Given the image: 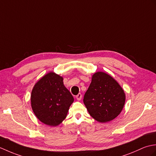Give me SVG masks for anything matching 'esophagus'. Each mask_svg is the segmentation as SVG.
I'll use <instances>...</instances> for the list:
<instances>
[{
    "mask_svg": "<svg viewBox=\"0 0 156 156\" xmlns=\"http://www.w3.org/2000/svg\"><path fill=\"white\" fill-rule=\"evenodd\" d=\"M81 98H82L81 93H79L77 95H76V99H77L78 101H80V100L81 99Z\"/></svg>",
    "mask_w": 156,
    "mask_h": 156,
    "instance_id": "34e87169",
    "label": "esophagus"
}]
</instances>
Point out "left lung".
I'll list each match as a JSON object with an SVG mask.
<instances>
[{
	"label": "left lung",
	"mask_w": 156,
	"mask_h": 156,
	"mask_svg": "<svg viewBox=\"0 0 156 156\" xmlns=\"http://www.w3.org/2000/svg\"><path fill=\"white\" fill-rule=\"evenodd\" d=\"M126 95L115 79L103 72L92 76L83 102L93 119L105 123L115 119L123 109Z\"/></svg>",
	"instance_id": "obj_1"
}]
</instances>
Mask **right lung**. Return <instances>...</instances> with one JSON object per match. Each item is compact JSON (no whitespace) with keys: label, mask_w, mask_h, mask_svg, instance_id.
Wrapping results in <instances>:
<instances>
[{"label":"right lung","mask_w":156,"mask_h":156,"mask_svg":"<svg viewBox=\"0 0 156 156\" xmlns=\"http://www.w3.org/2000/svg\"><path fill=\"white\" fill-rule=\"evenodd\" d=\"M63 79L50 72L34 85L31 93V107L41 122L57 126L65 119L73 97L65 87Z\"/></svg>","instance_id":"1"}]
</instances>
